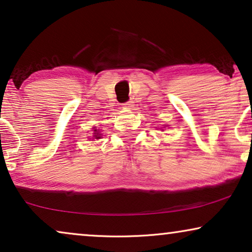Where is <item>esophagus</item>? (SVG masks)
<instances>
[{"label": "esophagus", "mask_w": 252, "mask_h": 252, "mask_svg": "<svg viewBox=\"0 0 252 252\" xmlns=\"http://www.w3.org/2000/svg\"><path fill=\"white\" fill-rule=\"evenodd\" d=\"M123 105H124V108H125V109H130L133 106V102L132 101H127V102L124 103Z\"/></svg>", "instance_id": "obj_1"}]
</instances>
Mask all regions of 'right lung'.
Instances as JSON below:
<instances>
[{
    "mask_svg": "<svg viewBox=\"0 0 252 252\" xmlns=\"http://www.w3.org/2000/svg\"><path fill=\"white\" fill-rule=\"evenodd\" d=\"M94 134H95V135H94V137H95V139H101V136H99V134L98 133H96V129H94Z\"/></svg>",
    "mask_w": 252,
    "mask_h": 252,
    "instance_id": "right-lung-1",
    "label": "right lung"
}]
</instances>
